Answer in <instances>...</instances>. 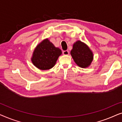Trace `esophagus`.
<instances>
[{
	"label": "esophagus",
	"mask_w": 122,
	"mask_h": 122,
	"mask_svg": "<svg viewBox=\"0 0 122 122\" xmlns=\"http://www.w3.org/2000/svg\"><path fill=\"white\" fill-rule=\"evenodd\" d=\"M63 54L64 55H68L69 54V52L68 51H63Z\"/></svg>",
	"instance_id": "esophagus-1"
}]
</instances>
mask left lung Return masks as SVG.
Here are the masks:
<instances>
[{"instance_id": "1", "label": "left lung", "mask_w": 122, "mask_h": 122, "mask_svg": "<svg viewBox=\"0 0 122 122\" xmlns=\"http://www.w3.org/2000/svg\"><path fill=\"white\" fill-rule=\"evenodd\" d=\"M71 54L75 63L83 68L88 67L93 59L92 51L88 46L80 41L73 44Z\"/></svg>"}]
</instances>
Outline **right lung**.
Segmentation results:
<instances>
[{"label":"right lung","mask_w":122,"mask_h":122,"mask_svg":"<svg viewBox=\"0 0 122 122\" xmlns=\"http://www.w3.org/2000/svg\"><path fill=\"white\" fill-rule=\"evenodd\" d=\"M61 51L56 48L48 39H44L36 46L31 58L33 64L41 70H48L55 66Z\"/></svg>","instance_id":"add662e5"}]
</instances>
